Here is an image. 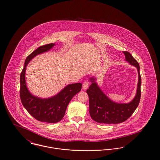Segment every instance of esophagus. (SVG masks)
I'll use <instances>...</instances> for the list:
<instances>
[{
    "label": "esophagus",
    "mask_w": 160,
    "mask_h": 160,
    "mask_svg": "<svg viewBox=\"0 0 160 160\" xmlns=\"http://www.w3.org/2000/svg\"><path fill=\"white\" fill-rule=\"evenodd\" d=\"M89 82L88 81H85L83 84L82 88L83 90H86L89 87Z\"/></svg>",
    "instance_id": "1"
}]
</instances>
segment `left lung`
Listing matches in <instances>:
<instances>
[{
	"instance_id": "left-lung-1",
	"label": "left lung",
	"mask_w": 160,
	"mask_h": 160,
	"mask_svg": "<svg viewBox=\"0 0 160 160\" xmlns=\"http://www.w3.org/2000/svg\"><path fill=\"white\" fill-rule=\"evenodd\" d=\"M126 61L136 67L138 71V82L136 97L129 103H116L109 99L95 83V78L91 77L92 84L86 91L89 98V113L92 119L98 123H119L127 120L133 114L139 104L141 97V76L139 64L128 52H123Z\"/></svg>"
}]
</instances>
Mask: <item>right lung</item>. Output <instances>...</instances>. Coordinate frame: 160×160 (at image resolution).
<instances>
[{
    "mask_svg": "<svg viewBox=\"0 0 160 160\" xmlns=\"http://www.w3.org/2000/svg\"><path fill=\"white\" fill-rule=\"evenodd\" d=\"M54 46V44L52 43L40 46L31 53L26 59L20 78V96L24 107L37 120L51 123L59 122L62 119L69 102L76 94L81 91L82 87V84L80 83L71 84L55 96L45 99L33 96L29 92L25 80L26 66L35 56L48 51Z\"/></svg>",
    "mask_w": 160,
    "mask_h": 160,
    "instance_id": "add662e5",
    "label": "right lung"
}]
</instances>
